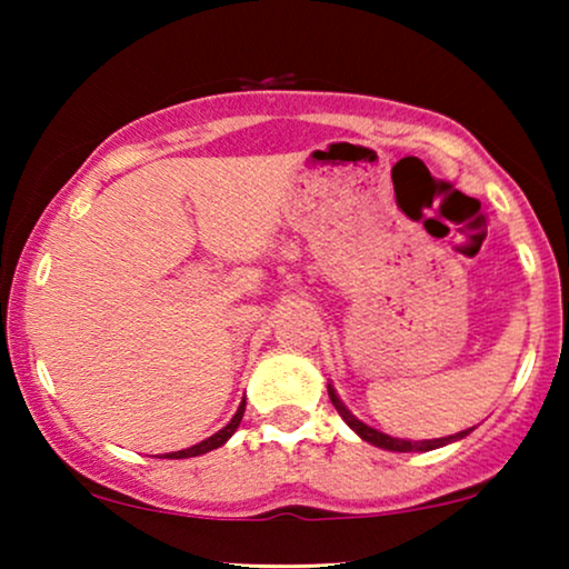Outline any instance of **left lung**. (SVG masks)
<instances>
[{
  "mask_svg": "<svg viewBox=\"0 0 569 569\" xmlns=\"http://www.w3.org/2000/svg\"><path fill=\"white\" fill-rule=\"evenodd\" d=\"M329 399H331L333 407H337L339 417L345 419V422L352 427V430L360 435L365 442H370V446L383 448V450H396V453H427V450L442 448V446H448V442L461 440L473 430V427H471V430H461L456 435H448V438H435V440H401V438H391V435H386V432H378L376 427L360 422V419H357L352 411H349L345 403H341V399L337 396V391H333L331 383H329Z\"/></svg>",
  "mask_w": 569,
  "mask_h": 569,
  "instance_id": "left-lung-1",
  "label": "left lung"
}]
</instances>
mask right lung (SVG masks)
I'll return each instance as SVG.
<instances>
[{
    "mask_svg": "<svg viewBox=\"0 0 569 569\" xmlns=\"http://www.w3.org/2000/svg\"><path fill=\"white\" fill-rule=\"evenodd\" d=\"M243 411H246V399L240 401V407H238V411H236V417L230 419L228 425L222 427L220 432H214L212 438H207V440H201V442H197V446H191V448H186V450H176V453H166V456H160V458H193V456H201V453H209V450H214V448H220V446H224V442H228L230 438H232V432L238 430V425H240V419H243Z\"/></svg>",
    "mask_w": 569,
    "mask_h": 569,
    "instance_id": "right-lung-1",
    "label": "right lung"
}]
</instances>
